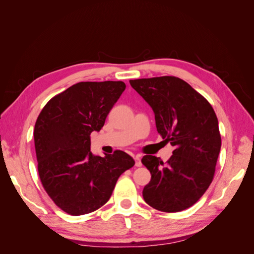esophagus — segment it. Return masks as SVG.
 <instances>
[{"mask_svg": "<svg viewBox=\"0 0 254 254\" xmlns=\"http://www.w3.org/2000/svg\"><path fill=\"white\" fill-rule=\"evenodd\" d=\"M134 159H135V166H136V167H141V166H142V163H141V155H135V157H134Z\"/></svg>", "mask_w": 254, "mask_h": 254, "instance_id": "obj_1", "label": "esophagus"}]
</instances>
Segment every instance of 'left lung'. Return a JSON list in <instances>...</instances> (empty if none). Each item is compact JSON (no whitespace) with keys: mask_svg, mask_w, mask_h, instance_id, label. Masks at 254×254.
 <instances>
[{"mask_svg":"<svg viewBox=\"0 0 254 254\" xmlns=\"http://www.w3.org/2000/svg\"><path fill=\"white\" fill-rule=\"evenodd\" d=\"M130 84L153 109L158 133L174 147L166 164L152 155L142 158L152 175L143 197L161 212H181L212 183L222 146L217 117L202 95L178 77L131 79Z\"/></svg>","mask_w":254,"mask_h":254,"instance_id":"8db88e82","label":"left lung"}]
</instances>
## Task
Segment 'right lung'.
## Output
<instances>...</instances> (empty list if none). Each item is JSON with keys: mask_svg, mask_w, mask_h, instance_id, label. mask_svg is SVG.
Listing matches in <instances>:
<instances>
[{"mask_svg": "<svg viewBox=\"0 0 254 254\" xmlns=\"http://www.w3.org/2000/svg\"><path fill=\"white\" fill-rule=\"evenodd\" d=\"M124 89L123 82L77 83L53 97L37 119L34 137L41 183L52 201L73 216L106 204L118 178L135 164L122 150L105 157L90 152V133L101 130Z\"/></svg>", "mask_w": 254, "mask_h": 254, "instance_id": "add662e5", "label": "right lung"}]
</instances>
